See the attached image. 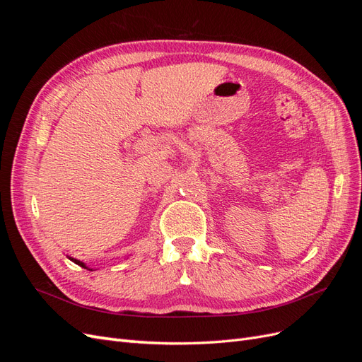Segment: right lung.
<instances>
[{
    "instance_id": "add662e5",
    "label": "right lung",
    "mask_w": 362,
    "mask_h": 362,
    "mask_svg": "<svg viewBox=\"0 0 362 362\" xmlns=\"http://www.w3.org/2000/svg\"><path fill=\"white\" fill-rule=\"evenodd\" d=\"M71 261H74L75 262V264H78L80 267H83V269H87V270H92V269H89V267H87L86 264H84V262L83 261H78V259H75V258H72V257H68Z\"/></svg>"
}]
</instances>
